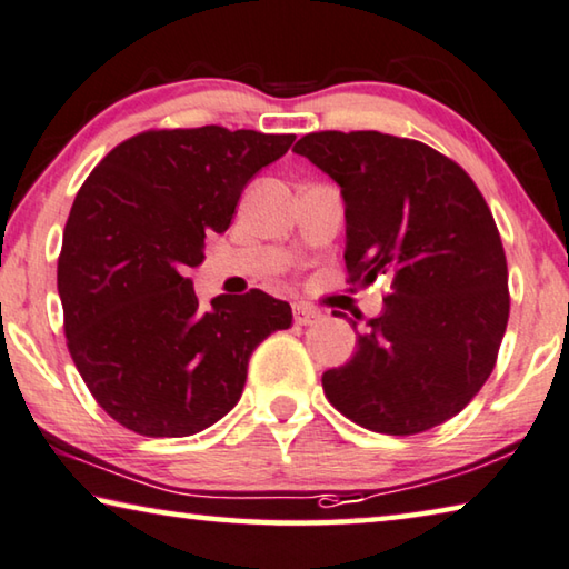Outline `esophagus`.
<instances>
[{"label":"esophagus","mask_w":569,"mask_h":569,"mask_svg":"<svg viewBox=\"0 0 569 569\" xmlns=\"http://www.w3.org/2000/svg\"><path fill=\"white\" fill-rule=\"evenodd\" d=\"M321 319V311L313 309L309 303H296L293 306V321L301 323V327H311V323H317Z\"/></svg>","instance_id":"1"}]
</instances>
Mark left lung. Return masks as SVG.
I'll return each instance as SVG.
<instances>
[{"mask_svg":"<svg viewBox=\"0 0 569 569\" xmlns=\"http://www.w3.org/2000/svg\"><path fill=\"white\" fill-rule=\"evenodd\" d=\"M293 151L341 187L349 283L395 281L323 395L385 436L450 420L489 380L509 321L507 256L479 187L428 143L380 131L306 133Z\"/></svg>","mask_w":569,"mask_h":569,"instance_id":"1","label":"left lung"}]
</instances>
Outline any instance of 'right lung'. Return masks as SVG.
I'll list each match as a JSON object with an SVG mask.
<instances>
[{
    "instance_id": "obj_1",
    "label": "right lung",
    "mask_w": 569,
    "mask_h": 569,
    "mask_svg": "<svg viewBox=\"0 0 569 569\" xmlns=\"http://www.w3.org/2000/svg\"><path fill=\"white\" fill-rule=\"evenodd\" d=\"M293 133L149 129L78 189L58 258L68 351L96 402L147 438L194 436L236 408L256 347L293 321L258 288L202 309L187 268L230 228L242 187Z\"/></svg>"
}]
</instances>
